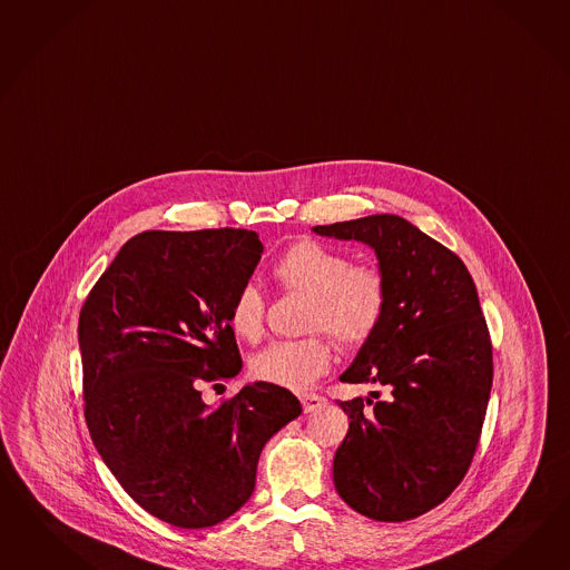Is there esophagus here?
I'll use <instances>...</instances> for the list:
<instances>
[{
  "mask_svg": "<svg viewBox=\"0 0 570 570\" xmlns=\"http://www.w3.org/2000/svg\"><path fill=\"white\" fill-rule=\"evenodd\" d=\"M301 402H303V411H305V413H313V411H317V409L324 406L325 399L324 396H320V394H303Z\"/></svg>",
  "mask_w": 570,
  "mask_h": 570,
  "instance_id": "34e87169",
  "label": "esophagus"
}]
</instances>
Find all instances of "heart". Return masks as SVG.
I'll return each mask as SVG.
<instances>
[{"instance_id": "heart-1", "label": "heart", "mask_w": 570, "mask_h": 570, "mask_svg": "<svg viewBox=\"0 0 570 570\" xmlns=\"http://www.w3.org/2000/svg\"><path fill=\"white\" fill-rule=\"evenodd\" d=\"M272 276L288 293L308 296V332H327L340 346L365 344L384 322L387 282L370 263H353L338 248L317 240H298L274 263ZM230 330L257 342L265 330V298L253 284H245L232 298ZM332 363V348L324 336L276 340L250 361L255 377L269 384L305 390L315 384Z\"/></svg>"}]
</instances>
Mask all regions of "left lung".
I'll return each instance as SVG.
<instances>
[{"label": "left lung", "mask_w": 570, "mask_h": 570, "mask_svg": "<svg viewBox=\"0 0 570 570\" xmlns=\"http://www.w3.org/2000/svg\"><path fill=\"white\" fill-rule=\"evenodd\" d=\"M313 232L370 245L387 282L384 322L340 375L387 394L338 401L351 423L334 485L373 521L415 519L454 492L478 450L493 361L475 282L450 248L401 216Z\"/></svg>", "instance_id": "left-lung-1"}]
</instances>
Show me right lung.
<instances>
[{
	"label": "right lung",
	"instance_id": "1",
	"mask_svg": "<svg viewBox=\"0 0 570 570\" xmlns=\"http://www.w3.org/2000/svg\"><path fill=\"white\" fill-rule=\"evenodd\" d=\"M257 232L149 230L97 279L78 320L85 419L124 492L180 529L222 523L255 490L267 440L303 413L293 392L248 384L209 406L203 382L243 358L232 298L262 259Z\"/></svg>",
	"mask_w": 570,
	"mask_h": 570
}]
</instances>
